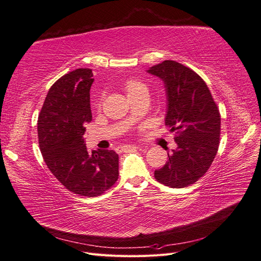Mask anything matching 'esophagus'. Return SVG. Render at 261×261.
<instances>
[{
	"label": "esophagus",
	"instance_id": "esophagus-1",
	"mask_svg": "<svg viewBox=\"0 0 261 261\" xmlns=\"http://www.w3.org/2000/svg\"><path fill=\"white\" fill-rule=\"evenodd\" d=\"M134 148H138V147L134 146V145H123V146H119V147L116 148V151L120 153V152L127 151V150H130V149H134Z\"/></svg>",
	"mask_w": 261,
	"mask_h": 261
}]
</instances>
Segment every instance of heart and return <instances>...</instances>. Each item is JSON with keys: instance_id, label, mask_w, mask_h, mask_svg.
I'll return each mask as SVG.
<instances>
[{"instance_id": "obj_1", "label": "heart", "mask_w": 261, "mask_h": 261, "mask_svg": "<svg viewBox=\"0 0 261 261\" xmlns=\"http://www.w3.org/2000/svg\"><path fill=\"white\" fill-rule=\"evenodd\" d=\"M123 90L127 93L128 98L130 96H136L140 94H147L149 92L148 86L146 83H144L143 81L137 80V79H129L128 81H125L123 84Z\"/></svg>"}]
</instances>
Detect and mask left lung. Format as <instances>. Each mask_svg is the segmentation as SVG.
Returning a JSON list of instances; mask_svg holds the SVG:
<instances>
[{
	"mask_svg": "<svg viewBox=\"0 0 261 261\" xmlns=\"http://www.w3.org/2000/svg\"><path fill=\"white\" fill-rule=\"evenodd\" d=\"M148 73L165 83L166 125L175 132L177 149L155 171V178L171 188H184L203 176L213 162L220 140V114L207 85L189 67L166 60Z\"/></svg>",
	"mask_w": 261,
	"mask_h": 261,
	"instance_id": "left-lung-1",
	"label": "left lung"
}]
</instances>
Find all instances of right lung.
Returning a JSON list of instances; mask_svg holds the SVG:
<instances>
[{
    "mask_svg": "<svg viewBox=\"0 0 261 261\" xmlns=\"http://www.w3.org/2000/svg\"><path fill=\"white\" fill-rule=\"evenodd\" d=\"M91 69H76L58 80L38 115V144L48 169L73 194L101 196L118 179L119 157L114 150L89 151L85 123L92 119Z\"/></svg>",
    "mask_w": 261,
    "mask_h": 261,
    "instance_id": "obj_1",
    "label": "right lung"
}]
</instances>
